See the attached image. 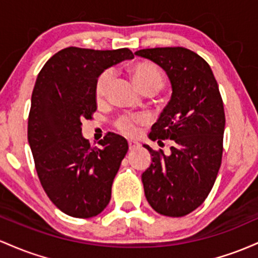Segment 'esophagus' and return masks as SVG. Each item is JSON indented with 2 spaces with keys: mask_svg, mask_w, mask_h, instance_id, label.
<instances>
[{
  "mask_svg": "<svg viewBox=\"0 0 258 258\" xmlns=\"http://www.w3.org/2000/svg\"><path fill=\"white\" fill-rule=\"evenodd\" d=\"M128 145H129L130 151H133V150L138 149V147H139V143H138V141H135V140H129Z\"/></svg>",
  "mask_w": 258,
  "mask_h": 258,
  "instance_id": "obj_1",
  "label": "esophagus"
}]
</instances>
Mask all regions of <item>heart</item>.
I'll return each mask as SVG.
<instances>
[{
	"label": "heart",
	"mask_w": 258,
	"mask_h": 258,
	"mask_svg": "<svg viewBox=\"0 0 258 258\" xmlns=\"http://www.w3.org/2000/svg\"><path fill=\"white\" fill-rule=\"evenodd\" d=\"M132 75L134 82L141 90L147 88H153L156 90L162 88L163 85V75L157 67L151 63H138L133 67ZM112 79V72L105 71L98 75L96 84H95V94L98 100H102L107 95L109 84ZM146 118L144 115H121L115 120L114 125L121 134L133 137L138 133L139 125L144 124Z\"/></svg>",
	"instance_id": "1"
}]
</instances>
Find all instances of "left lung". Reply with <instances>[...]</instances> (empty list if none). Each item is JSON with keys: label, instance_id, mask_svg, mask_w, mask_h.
I'll return each instance as SVG.
<instances>
[{"label": "left lung", "instance_id": "1", "mask_svg": "<svg viewBox=\"0 0 258 258\" xmlns=\"http://www.w3.org/2000/svg\"><path fill=\"white\" fill-rule=\"evenodd\" d=\"M135 54L166 72L172 97L149 138L172 140L170 152L155 151L141 175L144 191L156 212L183 217L196 210L215 184L222 163L225 114L218 84L202 57L184 47H156Z\"/></svg>", "mask_w": 258, "mask_h": 258}]
</instances>
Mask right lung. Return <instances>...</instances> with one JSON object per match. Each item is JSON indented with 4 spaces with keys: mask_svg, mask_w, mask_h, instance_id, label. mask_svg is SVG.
<instances>
[{
    "mask_svg": "<svg viewBox=\"0 0 258 258\" xmlns=\"http://www.w3.org/2000/svg\"><path fill=\"white\" fill-rule=\"evenodd\" d=\"M134 58L129 48L67 47L51 57L36 78L28 119V141L40 183L66 215L91 218L111 200L113 179L128 143L108 133L91 147L82 120L96 111L95 84L102 72Z\"/></svg>",
    "mask_w": 258,
    "mask_h": 258,
    "instance_id": "add662e5",
    "label": "right lung"
}]
</instances>
